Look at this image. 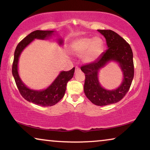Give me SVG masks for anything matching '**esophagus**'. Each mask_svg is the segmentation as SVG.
<instances>
[{
  "label": "esophagus",
  "mask_w": 150,
  "mask_h": 150,
  "mask_svg": "<svg viewBox=\"0 0 150 150\" xmlns=\"http://www.w3.org/2000/svg\"><path fill=\"white\" fill-rule=\"evenodd\" d=\"M80 71V69L79 67H75V72H78V71Z\"/></svg>",
  "instance_id": "esophagus-1"
}]
</instances>
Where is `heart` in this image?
I'll return each mask as SVG.
<instances>
[{
    "label": "heart",
    "mask_w": 150,
    "mask_h": 150,
    "mask_svg": "<svg viewBox=\"0 0 150 150\" xmlns=\"http://www.w3.org/2000/svg\"><path fill=\"white\" fill-rule=\"evenodd\" d=\"M103 43L102 39L95 37L81 38L75 41L72 45V52L77 56L84 55V61L90 62L98 58L103 51Z\"/></svg>",
    "instance_id": "b5f03b06"
}]
</instances>
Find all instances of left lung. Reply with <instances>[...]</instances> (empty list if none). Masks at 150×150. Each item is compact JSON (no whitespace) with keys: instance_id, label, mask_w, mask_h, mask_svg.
<instances>
[{"instance_id":"1","label":"left lung","mask_w":150,"mask_h":150,"mask_svg":"<svg viewBox=\"0 0 150 150\" xmlns=\"http://www.w3.org/2000/svg\"><path fill=\"white\" fill-rule=\"evenodd\" d=\"M106 39L108 46L96 61L81 67L85 73L84 93L93 104L104 106L119 102L131 86L134 77L133 54L129 44L123 38L111 30H98ZM110 60L116 61L123 71V82L115 91H107L101 87L98 80V71Z\"/></svg>"}]
</instances>
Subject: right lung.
<instances>
[{
  "label": "right lung",
  "instance_id": "add662e5",
  "mask_svg": "<svg viewBox=\"0 0 150 150\" xmlns=\"http://www.w3.org/2000/svg\"><path fill=\"white\" fill-rule=\"evenodd\" d=\"M53 32L54 31L48 30H35L27 35L17 45L12 64V74L21 95L29 102L43 107H49L56 105L63 98L66 91L67 84L73 77L75 67L69 71L61 72L52 85L46 90L35 91L29 89L21 81L18 72V63L21 52L30 42L33 41V39H45L46 37L51 35ZM59 43L62 44V40L60 39Z\"/></svg>",
  "mask_w": 150,
  "mask_h": 150
}]
</instances>
